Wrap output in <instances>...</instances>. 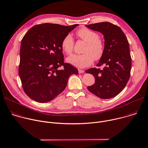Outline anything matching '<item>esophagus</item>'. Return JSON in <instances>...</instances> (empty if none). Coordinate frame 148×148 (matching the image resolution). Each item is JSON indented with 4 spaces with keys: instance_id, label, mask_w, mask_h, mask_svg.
<instances>
[{
    "instance_id": "obj_1",
    "label": "esophagus",
    "mask_w": 148,
    "mask_h": 148,
    "mask_svg": "<svg viewBox=\"0 0 148 148\" xmlns=\"http://www.w3.org/2000/svg\"><path fill=\"white\" fill-rule=\"evenodd\" d=\"M78 72H79V74H81V73H84V70H81V69H78Z\"/></svg>"
}]
</instances>
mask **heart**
Masks as SVG:
<instances>
[{
	"label": "heart",
	"instance_id": "b5f03b06",
	"mask_svg": "<svg viewBox=\"0 0 148 148\" xmlns=\"http://www.w3.org/2000/svg\"><path fill=\"white\" fill-rule=\"evenodd\" d=\"M77 35L86 43L84 53L81 55L73 54L67 58V62L78 68H84L90 65L94 59H99L104 52V43L99 38V35L96 32L87 28H82L77 32ZM74 45V41L70 34L64 37L62 41V48L66 54H70Z\"/></svg>",
	"mask_w": 148,
	"mask_h": 148
}]
</instances>
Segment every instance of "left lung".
Instances as JSON below:
<instances>
[{
	"label": "left lung",
	"mask_w": 148,
	"mask_h": 148,
	"mask_svg": "<svg viewBox=\"0 0 148 148\" xmlns=\"http://www.w3.org/2000/svg\"><path fill=\"white\" fill-rule=\"evenodd\" d=\"M89 29L103 35V53L96 66L105 65L103 70L90 68L86 70L95 77V84L88 89L101 99L115 97L128 82L131 69L129 43L121 29L110 23L102 22L86 25Z\"/></svg>",
	"instance_id": "1"
}]
</instances>
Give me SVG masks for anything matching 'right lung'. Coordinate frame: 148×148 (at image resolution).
<instances>
[{"label": "right lung", "instance_id": "add662e5", "mask_svg": "<svg viewBox=\"0 0 148 148\" xmlns=\"http://www.w3.org/2000/svg\"><path fill=\"white\" fill-rule=\"evenodd\" d=\"M78 25L43 23L34 25L24 36L18 74L31 99L39 103L51 101L64 90L70 76L78 74L75 67L64 62L61 46L64 37Z\"/></svg>", "mask_w": 148, "mask_h": 148}]
</instances>
